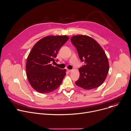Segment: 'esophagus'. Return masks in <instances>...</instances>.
Segmentation results:
<instances>
[{"label":"esophagus","instance_id":"obj_1","mask_svg":"<svg viewBox=\"0 0 131 131\" xmlns=\"http://www.w3.org/2000/svg\"><path fill=\"white\" fill-rule=\"evenodd\" d=\"M67 71L68 72H70L72 71V70H70V69H67Z\"/></svg>","mask_w":131,"mask_h":131}]
</instances>
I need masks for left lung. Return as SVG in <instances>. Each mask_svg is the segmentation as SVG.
Listing matches in <instances>:
<instances>
[{"label": "left lung", "mask_w": 131, "mask_h": 131, "mask_svg": "<svg viewBox=\"0 0 131 131\" xmlns=\"http://www.w3.org/2000/svg\"><path fill=\"white\" fill-rule=\"evenodd\" d=\"M72 44L84 65L79 69L80 77L75 82L86 90L96 88L105 80L109 71V63L103 48L96 41L85 35L72 36Z\"/></svg>", "instance_id": "left-lung-1"}]
</instances>
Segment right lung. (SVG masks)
Wrapping results in <instances>:
<instances>
[{
	"label": "right lung",
	"mask_w": 131,
	"mask_h": 131,
	"mask_svg": "<svg viewBox=\"0 0 131 131\" xmlns=\"http://www.w3.org/2000/svg\"><path fill=\"white\" fill-rule=\"evenodd\" d=\"M69 39L67 36H49L37 42L27 59L26 70L31 86L40 93L58 88L66 75V69L53 66L58 53Z\"/></svg>",
	"instance_id": "1"
}]
</instances>
